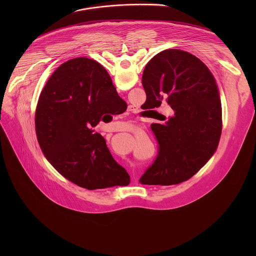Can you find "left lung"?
<instances>
[{
  "mask_svg": "<svg viewBox=\"0 0 256 256\" xmlns=\"http://www.w3.org/2000/svg\"><path fill=\"white\" fill-rule=\"evenodd\" d=\"M146 107L169 104L172 114L151 128L158 142L153 164L140 178L149 186L177 184L192 177L212 156L222 132V106L214 76L196 56L165 50L144 66Z\"/></svg>",
  "mask_w": 256,
  "mask_h": 256,
  "instance_id": "obj_1",
  "label": "left lung"
}]
</instances>
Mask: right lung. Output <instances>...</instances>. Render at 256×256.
I'll list each match as a JSON object with an SVG mask.
<instances>
[{
  "label": "right lung",
  "mask_w": 256,
  "mask_h": 256,
  "mask_svg": "<svg viewBox=\"0 0 256 256\" xmlns=\"http://www.w3.org/2000/svg\"><path fill=\"white\" fill-rule=\"evenodd\" d=\"M122 101L106 70L87 58L64 62L44 86L36 134L46 159L72 184L91 190L130 184L128 173L93 130Z\"/></svg>",
  "instance_id": "1"
}]
</instances>
